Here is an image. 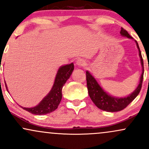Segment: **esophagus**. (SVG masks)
Here are the masks:
<instances>
[{"label": "esophagus", "instance_id": "esophagus-1", "mask_svg": "<svg viewBox=\"0 0 149 149\" xmlns=\"http://www.w3.org/2000/svg\"><path fill=\"white\" fill-rule=\"evenodd\" d=\"M76 64L78 66H84L86 65V61L83 59H78L76 60Z\"/></svg>", "mask_w": 149, "mask_h": 149}]
</instances>
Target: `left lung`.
Masks as SVG:
<instances>
[{"mask_svg":"<svg viewBox=\"0 0 149 149\" xmlns=\"http://www.w3.org/2000/svg\"><path fill=\"white\" fill-rule=\"evenodd\" d=\"M120 33L122 36L133 39V38L123 28H121ZM134 41L136 42V47H137L138 50H139V55L140 57V61H141V67H142V73H141V77H140L139 85H137V87L134 91L128 96L124 97H117L109 95L101 87V85L99 84L98 82L95 78V77L92 76L88 71H86L87 86H88L89 96H90L92 102H94V104L99 109L108 112L120 111L123 110L125 108L127 107L139 95L143 82V61L142 57H141V51H140L139 45H138L137 42L136 40H134Z\"/></svg>","mask_w":149,"mask_h":149,"instance_id":"obj_1","label":"left lung"}]
</instances>
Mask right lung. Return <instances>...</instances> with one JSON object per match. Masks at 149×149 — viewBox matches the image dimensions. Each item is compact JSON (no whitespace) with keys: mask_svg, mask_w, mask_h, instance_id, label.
<instances>
[{"mask_svg":"<svg viewBox=\"0 0 149 149\" xmlns=\"http://www.w3.org/2000/svg\"><path fill=\"white\" fill-rule=\"evenodd\" d=\"M73 69H74L73 63L60 66L56 74L52 89L49 92V93L40 101V103L36 107L31 108L21 107L31 113L38 116L45 115L56 110L62 97L61 90H62L63 86L66 83V80L70 78ZM6 87L8 91L6 84Z\"/></svg>","mask_w":149,"mask_h":149,"instance_id":"right-lung-1","label":"right lung"}]
</instances>
